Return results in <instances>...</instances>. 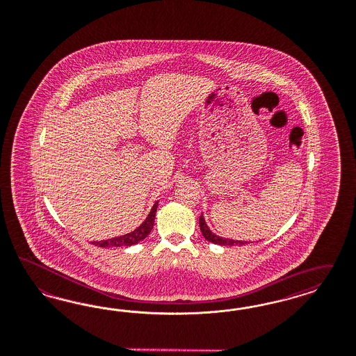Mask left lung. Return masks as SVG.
I'll use <instances>...</instances> for the list:
<instances>
[{
  "label": "left lung",
  "mask_w": 356,
  "mask_h": 356,
  "mask_svg": "<svg viewBox=\"0 0 356 356\" xmlns=\"http://www.w3.org/2000/svg\"><path fill=\"white\" fill-rule=\"evenodd\" d=\"M200 229H201V233L204 235V238L214 243V245H245L247 243H251V242H247V241H236V239H230V238H222L220 235L213 233L210 229H209L207 221L204 218V216L201 214L200 217Z\"/></svg>",
  "instance_id": "left-lung-1"
}]
</instances>
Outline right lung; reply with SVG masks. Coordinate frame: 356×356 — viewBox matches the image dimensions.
I'll return each instance as SVG.
<instances>
[{
  "instance_id": "right-lung-1",
  "label": "right lung",
  "mask_w": 356,
  "mask_h": 356,
  "mask_svg": "<svg viewBox=\"0 0 356 356\" xmlns=\"http://www.w3.org/2000/svg\"><path fill=\"white\" fill-rule=\"evenodd\" d=\"M158 205H159V201H156L154 204V207L149 210L146 220L142 222L131 233L120 235V236H114V238L106 239V241L92 242V245H98V247H121V245L126 247V245H136L138 242L143 241L148 234L151 233V230L154 227V221H155V214H156Z\"/></svg>"
}]
</instances>
